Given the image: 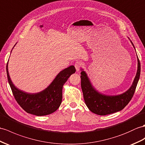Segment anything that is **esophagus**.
<instances>
[{
	"label": "esophagus",
	"mask_w": 145,
	"mask_h": 145,
	"mask_svg": "<svg viewBox=\"0 0 145 145\" xmlns=\"http://www.w3.org/2000/svg\"><path fill=\"white\" fill-rule=\"evenodd\" d=\"M82 63L80 62V61H77L74 64V66L75 68L76 69V71L77 72H79V70H80V68L82 67Z\"/></svg>",
	"instance_id": "1"
}]
</instances>
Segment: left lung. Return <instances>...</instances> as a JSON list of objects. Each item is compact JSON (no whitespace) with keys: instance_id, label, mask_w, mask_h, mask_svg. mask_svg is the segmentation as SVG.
<instances>
[{"instance_id":"left-lung-1","label":"left lung","mask_w":145,"mask_h":145,"mask_svg":"<svg viewBox=\"0 0 145 145\" xmlns=\"http://www.w3.org/2000/svg\"><path fill=\"white\" fill-rule=\"evenodd\" d=\"M130 42L135 50L132 42ZM137 61V71L131 87L125 92L117 95H107L97 91L91 84L86 71L81 69V88L85 103L90 111L98 115L105 116L121 111L127 105L133 97L140 79L141 68L138 56Z\"/></svg>"}]
</instances>
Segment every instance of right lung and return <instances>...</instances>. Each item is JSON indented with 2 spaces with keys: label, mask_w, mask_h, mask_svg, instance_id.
I'll use <instances>...</instances> for the list:
<instances>
[{
  "label": "right lung",
  "mask_w": 145,
  "mask_h": 145,
  "mask_svg": "<svg viewBox=\"0 0 145 145\" xmlns=\"http://www.w3.org/2000/svg\"><path fill=\"white\" fill-rule=\"evenodd\" d=\"M6 70L8 83L17 103L27 113L37 116L50 114L57 110L61 103L63 85L76 72L75 67L70 66L59 72L44 90L31 93L18 89L13 84L8 73V63Z\"/></svg>",
  "instance_id": "1"
}]
</instances>
